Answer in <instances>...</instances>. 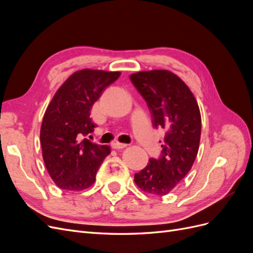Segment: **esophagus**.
Here are the masks:
<instances>
[{"mask_svg": "<svg viewBox=\"0 0 253 253\" xmlns=\"http://www.w3.org/2000/svg\"><path fill=\"white\" fill-rule=\"evenodd\" d=\"M127 144L126 143H120V142H113L112 143V148L115 150H119V149H125Z\"/></svg>", "mask_w": 253, "mask_h": 253, "instance_id": "obj_1", "label": "esophagus"}]
</instances>
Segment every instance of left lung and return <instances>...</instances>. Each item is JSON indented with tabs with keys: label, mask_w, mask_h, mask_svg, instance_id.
Segmentation results:
<instances>
[{
	"label": "left lung",
	"mask_w": 253,
	"mask_h": 253,
	"mask_svg": "<svg viewBox=\"0 0 253 253\" xmlns=\"http://www.w3.org/2000/svg\"><path fill=\"white\" fill-rule=\"evenodd\" d=\"M129 79L147 101L153 126L167 129L162 156L151 158L134 181L145 193L167 195L194 164L202 132L200 108L187 84L170 71L138 72Z\"/></svg>",
	"instance_id": "8db88e82"
}]
</instances>
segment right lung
<instances>
[{"label": "right lung", "instance_id": "1", "mask_svg": "<svg viewBox=\"0 0 253 253\" xmlns=\"http://www.w3.org/2000/svg\"><path fill=\"white\" fill-rule=\"evenodd\" d=\"M120 74L84 68L71 75L53 95L42 120L40 140L45 167L59 188L82 191L95 182L111 148L82 137L96 127L89 117L91 106Z\"/></svg>", "mask_w": 253, "mask_h": 253}]
</instances>
